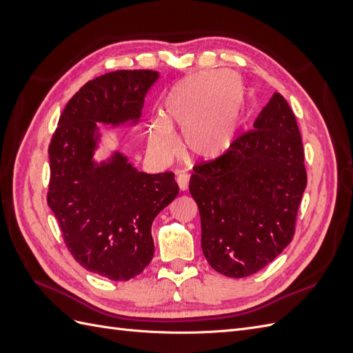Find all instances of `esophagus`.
Here are the masks:
<instances>
[{"label": "esophagus", "mask_w": 353, "mask_h": 353, "mask_svg": "<svg viewBox=\"0 0 353 353\" xmlns=\"http://www.w3.org/2000/svg\"><path fill=\"white\" fill-rule=\"evenodd\" d=\"M188 181H190V175L185 172H179L176 176V183L181 191H185L188 188Z\"/></svg>", "instance_id": "esophagus-1"}]
</instances>
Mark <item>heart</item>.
I'll return each instance as SVG.
<instances>
[{
    "instance_id": "b5f03b06",
    "label": "heart",
    "mask_w": 353,
    "mask_h": 353,
    "mask_svg": "<svg viewBox=\"0 0 353 353\" xmlns=\"http://www.w3.org/2000/svg\"><path fill=\"white\" fill-rule=\"evenodd\" d=\"M244 105V85L234 72H203L184 78L168 91L162 117L147 123V145L159 163L179 150L174 130L183 132L187 152L203 162L225 156L236 143Z\"/></svg>"
}]
</instances>
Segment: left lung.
Masks as SVG:
<instances>
[{
	"label": "left lung",
	"instance_id": "8db88e82",
	"mask_svg": "<svg viewBox=\"0 0 353 353\" xmlns=\"http://www.w3.org/2000/svg\"><path fill=\"white\" fill-rule=\"evenodd\" d=\"M303 144L296 117L274 92L253 130L231 150L199 165L190 178L201 222V250L231 279L261 271L292 241L306 188Z\"/></svg>",
	"mask_w": 353,
	"mask_h": 353
}]
</instances>
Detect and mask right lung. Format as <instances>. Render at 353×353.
<instances>
[{"mask_svg":"<svg viewBox=\"0 0 353 353\" xmlns=\"http://www.w3.org/2000/svg\"><path fill=\"white\" fill-rule=\"evenodd\" d=\"M160 73L116 70L87 82L63 110L48 148L47 201L72 256L113 281L141 274L154 254L152 223L178 194L172 172L145 174L113 148L99 159L101 125H140Z\"/></svg>","mask_w":353,"mask_h":353,"instance_id":"obj_1","label":"right lung"}]
</instances>
